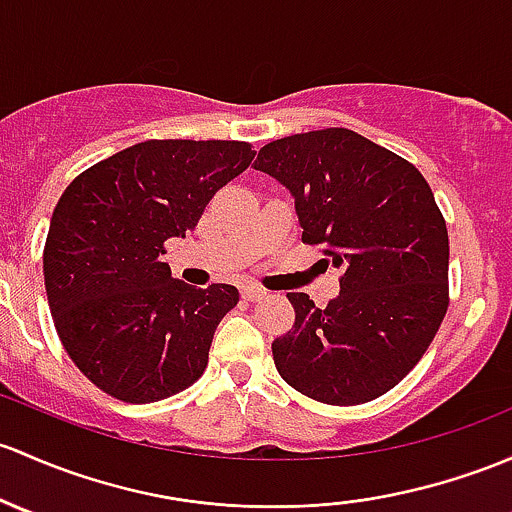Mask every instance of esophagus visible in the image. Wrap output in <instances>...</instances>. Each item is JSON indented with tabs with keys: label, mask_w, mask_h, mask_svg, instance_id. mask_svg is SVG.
Returning a JSON list of instances; mask_svg holds the SVG:
<instances>
[{
	"label": "esophagus",
	"mask_w": 512,
	"mask_h": 512,
	"mask_svg": "<svg viewBox=\"0 0 512 512\" xmlns=\"http://www.w3.org/2000/svg\"><path fill=\"white\" fill-rule=\"evenodd\" d=\"M242 297L247 301H260L267 297V292L262 287H255V284H247V287H242Z\"/></svg>",
	"instance_id": "34e87169"
}]
</instances>
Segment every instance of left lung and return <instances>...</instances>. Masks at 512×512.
<instances>
[{
	"label": "left lung",
	"instance_id": "left-lung-1",
	"mask_svg": "<svg viewBox=\"0 0 512 512\" xmlns=\"http://www.w3.org/2000/svg\"><path fill=\"white\" fill-rule=\"evenodd\" d=\"M289 188L301 240L343 270L319 309L287 294L297 319L274 338L279 375L326 405H363L419 363L449 306V233L434 193L390 149L343 127L292 134L257 154Z\"/></svg>",
	"mask_w": 512,
	"mask_h": 512
}]
</instances>
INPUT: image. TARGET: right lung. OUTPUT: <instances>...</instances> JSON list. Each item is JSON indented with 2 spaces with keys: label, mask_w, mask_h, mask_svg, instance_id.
<instances>
[{
  "label": "right lung",
  "mask_w": 512,
  "mask_h": 512,
  "mask_svg": "<svg viewBox=\"0 0 512 512\" xmlns=\"http://www.w3.org/2000/svg\"><path fill=\"white\" fill-rule=\"evenodd\" d=\"M252 157L247 142L149 139L98 161L63 191L43 247V282L63 348L102 392L144 405L203 375L215 328L240 294L233 284H184L159 257Z\"/></svg>",
  "instance_id": "1"
}]
</instances>
